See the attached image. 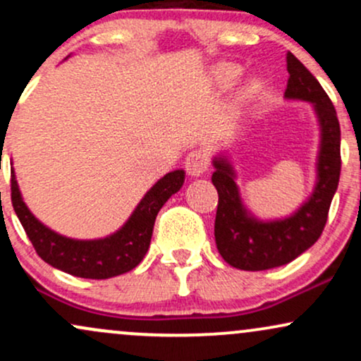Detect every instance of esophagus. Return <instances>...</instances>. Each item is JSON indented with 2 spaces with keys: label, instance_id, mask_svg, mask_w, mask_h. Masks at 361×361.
Masks as SVG:
<instances>
[{
  "label": "esophagus",
  "instance_id": "1",
  "mask_svg": "<svg viewBox=\"0 0 361 361\" xmlns=\"http://www.w3.org/2000/svg\"><path fill=\"white\" fill-rule=\"evenodd\" d=\"M185 169L190 176H202L209 169V157L202 151H192L185 157Z\"/></svg>",
  "mask_w": 361,
  "mask_h": 361
}]
</instances>
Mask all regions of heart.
I'll use <instances>...</instances> for the list:
<instances>
[{"mask_svg":"<svg viewBox=\"0 0 361 361\" xmlns=\"http://www.w3.org/2000/svg\"><path fill=\"white\" fill-rule=\"evenodd\" d=\"M241 76V68L233 64V62H222V64L215 66L212 69V78L221 88H231L235 81ZM263 97V85L258 80H252L244 86L241 91V102L243 105L251 106L256 105Z\"/></svg>","mask_w":361,"mask_h":361,"instance_id":"b5f03b06","label":"heart"}]
</instances>
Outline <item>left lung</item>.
<instances>
[{"instance_id": "left-lung-1", "label": "left lung", "mask_w": 361, "mask_h": 361, "mask_svg": "<svg viewBox=\"0 0 361 361\" xmlns=\"http://www.w3.org/2000/svg\"><path fill=\"white\" fill-rule=\"evenodd\" d=\"M287 71L285 98L312 103L321 126L317 181L309 200L295 214L279 221H258L243 205L233 164L224 156L215 157L212 183L219 193L215 244L222 258L239 270H270L307 251L324 231L331 200L338 190L341 130L333 102L292 52L287 54Z\"/></svg>"}]
</instances>
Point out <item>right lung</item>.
Wrapping results in <instances>:
<instances>
[{"instance_id": "1", "label": "right lung", "mask_w": 361, "mask_h": 361, "mask_svg": "<svg viewBox=\"0 0 361 361\" xmlns=\"http://www.w3.org/2000/svg\"><path fill=\"white\" fill-rule=\"evenodd\" d=\"M185 181L183 169L168 173L144 195L128 221L103 239L80 241L45 227L25 205L15 171H11V204L37 255L51 267L80 279L105 280L134 270L149 250L156 215Z\"/></svg>"}]
</instances>
